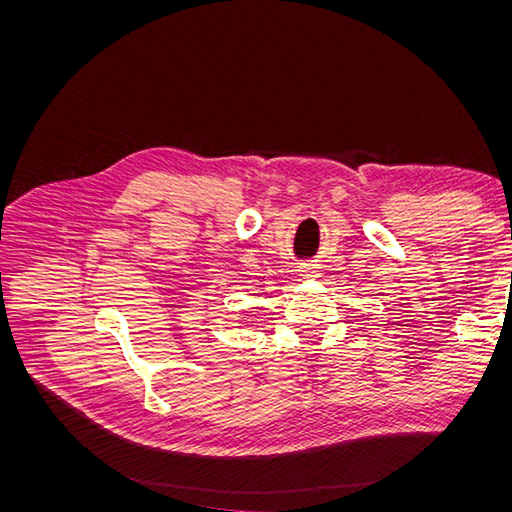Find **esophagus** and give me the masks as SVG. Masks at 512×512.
Returning a JSON list of instances; mask_svg holds the SVG:
<instances>
[{"label":"esophagus","mask_w":512,"mask_h":512,"mask_svg":"<svg viewBox=\"0 0 512 512\" xmlns=\"http://www.w3.org/2000/svg\"><path fill=\"white\" fill-rule=\"evenodd\" d=\"M299 271H301L303 277H314L316 275V267L314 265H303Z\"/></svg>","instance_id":"esophagus-1"}]
</instances>
